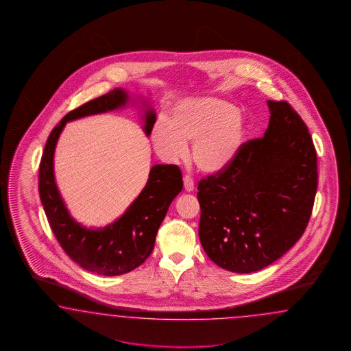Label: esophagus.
Segmentation results:
<instances>
[{
    "instance_id": "obj_1",
    "label": "esophagus",
    "mask_w": 351,
    "mask_h": 351,
    "mask_svg": "<svg viewBox=\"0 0 351 351\" xmlns=\"http://www.w3.org/2000/svg\"><path fill=\"white\" fill-rule=\"evenodd\" d=\"M184 188H185V191H194V181L191 179V176H184Z\"/></svg>"
}]
</instances>
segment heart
I'll return each mask as SVG.
<instances>
[{
	"instance_id": "b5f03b06",
	"label": "heart",
	"mask_w": 351,
	"mask_h": 351,
	"mask_svg": "<svg viewBox=\"0 0 351 351\" xmlns=\"http://www.w3.org/2000/svg\"><path fill=\"white\" fill-rule=\"evenodd\" d=\"M170 121L160 117L150 138L160 158L178 160L188 153L195 166L208 173L225 170L243 148L248 128L245 118L229 101L213 97H185L172 106Z\"/></svg>"
}]
</instances>
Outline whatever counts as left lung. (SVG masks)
<instances>
[{"label": "left lung", "instance_id": "1", "mask_svg": "<svg viewBox=\"0 0 351 351\" xmlns=\"http://www.w3.org/2000/svg\"><path fill=\"white\" fill-rule=\"evenodd\" d=\"M264 138L198 184L199 239L216 265L248 274L273 264L308 226L318 186L317 152L287 101L267 100Z\"/></svg>", "mask_w": 351, "mask_h": 351}]
</instances>
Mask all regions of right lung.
Returning a JSON list of instances; mask_svg holds the SVG:
<instances>
[{
    "mask_svg": "<svg viewBox=\"0 0 351 351\" xmlns=\"http://www.w3.org/2000/svg\"><path fill=\"white\" fill-rule=\"evenodd\" d=\"M128 100L130 96L123 88H114L69 112L51 131L40 163V198L58 242L75 264L100 276L125 274L148 258L171 202L182 191V176L178 166L156 165L138 198L114 223L88 229L71 216L53 175V153L59 136L66 122L116 110L128 106ZM143 118V128L149 136L156 123V113L149 106Z\"/></svg>",
    "mask_w": 351,
    "mask_h": 351,
    "instance_id": "right-lung-1",
    "label": "right lung"
}]
</instances>
